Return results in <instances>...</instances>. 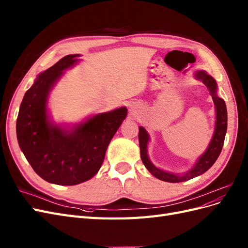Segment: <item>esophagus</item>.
Wrapping results in <instances>:
<instances>
[{
    "mask_svg": "<svg viewBox=\"0 0 248 248\" xmlns=\"http://www.w3.org/2000/svg\"><path fill=\"white\" fill-rule=\"evenodd\" d=\"M139 108H140V106L138 103H136V102L130 103V106H129V111L130 112H137L139 110Z\"/></svg>",
    "mask_w": 248,
    "mask_h": 248,
    "instance_id": "34e87169",
    "label": "esophagus"
}]
</instances>
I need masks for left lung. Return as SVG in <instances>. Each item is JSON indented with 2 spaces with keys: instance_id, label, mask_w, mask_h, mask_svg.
I'll return each instance as SVG.
<instances>
[{
  "instance_id": "8db88e82",
  "label": "left lung",
  "mask_w": 248,
  "mask_h": 248,
  "mask_svg": "<svg viewBox=\"0 0 248 248\" xmlns=\"http://www.w3.org/2000/svg\"><path fill=\"white\" fill-rule=\"evenodd\" d=\"M194 78L202 81V84H204L210 91V94L212 96V99L215 106L216 120L214 133L211 140H210V144L208 145V148L206 149V151L199 157L196 163L193 164V167L190 170L182 172V174H174V172L163 170L159 168L155 167L152 161L150 160L148 155V144L150 140L149 133L142 126H140L139 128V141L141 161L145 164L147 170L151 172L155 178L161 180V181L178 183L187 181V180H190L194 177L201 176L213 166L221 152L228 127V111L226 102L217 95L216 80L211 76H209L205 70H198L196 74H194Z\"/></svg>"
}]
</instances>
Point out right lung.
Masks as SVG:
<instances>
[{
	"mask_svg": "<svg viewBox=\"0 0 248 248\" xmlns=\"http://www.w3.org/2000/svg\"><path fill=\"white\" fill-rule=\"evenodd\" d=\"M68 55L40 73L26 92L16 120L19 148L38 176L57 185H77L94 177L112 137L127 116L125 107L100 112L73 125L49 117V93L64 71L79 62Z\"/></svg>",
	"mask_w": 248,
	"mask_h": 248,
	"instance_id": "add662e5",
	"label": "right lung"
}]
</instances>
